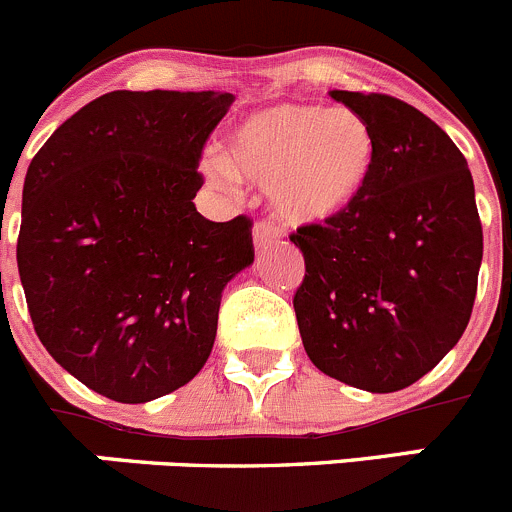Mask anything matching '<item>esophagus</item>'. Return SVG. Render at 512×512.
I'll return each mask as SVG.
<instances>
[{
    "label": "esophagus",
    "mask_w": 512,
    "mask_h": 512,
    "mask_svg": "<svg viewBox=\"0 0 512 512\" xmlns=\"http://www.w3.org/2000/svg\"><path fill=\"white\" fill-rule=\"evenodd\" d=\"M278 241V229L273 224H266V221H258L254 226V246L256 251H263L268 249L271 244H276Z\"/></svg>",
    "instance_id": "1"
}]
</instances>
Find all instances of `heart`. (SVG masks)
<instances>
[{"instance_id":"1","label":"heart","mask_w":512,"mask_h":512,"mask_svg":"<svg viewBox=\"0 0 512 512\" xmlns=\"http://www.w3.org/2000/svg\"><path fill=\"white\" fill-rule=\"evenodd\" d=\"M378 166V134L348 106L273 101L236 121L226 156L206 154L216 186L266 189L273 214L291 226H326L351 214Z\"/></svg>"}]
</instances>
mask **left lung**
Returning a JSON list of instances; mask_svg holds the SVG:
<instances>
[{
  "mask_svg": "<svg viewBox=\"0 0 512 512\" xmlns=\"http://www.w3.org/2000/svg\"><path fill=\"white\" fill-rule=\"evenodd\" d=\"M378 134V166L351 214L291 236L306 258L293 296L318 371L371 393L408 388L460 341L483 229L468 161L416 106L333 89Z\"/></svg>",
  "mask_w": 512,
  "mask_h": 512,
  "instance_id": "1",
  "label": "left lung"
}]
</instances>
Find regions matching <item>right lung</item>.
I'll list each match as a JSON object with an SVG mask.
<instances>
[{"label":"right lung","instance_id":"add662e5","mask_svg":"<svg viewBox=\"0 0 512 512\" xmlns=\"http://www.w3.org/2000/svg\"><path fill=\"white\" fill-rule=\"evenodd\" d=\"M234 99L111 91L29 164L17 263L34 331L111 401L186 386L214 348L226 283L254 263L246 216L216 224L194 206L201 149Z\"/></svg>","mask_w":512,"mask_h":512}]
</instances>
